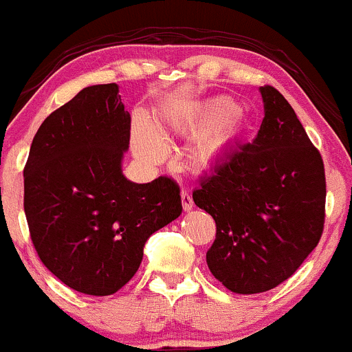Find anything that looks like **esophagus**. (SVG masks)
Listing matches in <instances>:
<instances>
[{"instance_id": "1", "label": "esophagus", "mask_w": 352, "mask_h": 352, "mask_svg": "<svg viewBox=\"0 0 352 352\" xmlns=\"http://www.w3.org/2000/svg\"><path fill=\"white\" fill-rule=\"evenodd\" d=\"M180 197H182V207L185 212L192 210V207H194V200H192V195L188 194L187 190H182V194H180Z\"/></svg>"}]
</instances>
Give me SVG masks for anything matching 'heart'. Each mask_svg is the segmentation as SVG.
I'll use <instances>...</instances> for the list:
<instances>
[{"mask_svg": "<svg viewBox=\"0 0 352 352\" xmlns=\"http://www.w3.org/2000/svg\"><path fill=\"white\" fill-rule=\"evenodd\" d=\"M234 110L235 105L232 100L217 98L214 102L207 103L199 113L177 120V126L180 130H185V132H192V130H197L199 126L211 123L206 132L200 135V138L195 144L194 157L199 165L210 164L219 153V150L237 133V120L234 117L223 118ZM138 142H140L144 152L148 153V155H158L164 150L162 137L157 132H153V130H150L148 126H140V130H138Z\"/></svg>", "mask_w": 352, "mask_h": 352, "instance_id": "b5f03b06", "label": "heart"}]
</instances>
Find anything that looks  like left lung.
Here are the masks:
<instances>
[{
	"label": "left lung",
	"instance_id": "8db88e82",
	"mask_svg": "<svg viewBox=\"0 0 352 352\" xmlns=\"http://www.w3.org/2000/svg\"><path fill=\"white\" fill-rule=\"evenodd\" d=\"M264 120L200 180L192 199L215 220L207 250L214 277L235 294H257L292 276L319 244L326 173L296 111L270 85L261 87Z\"/></svg>",
	"mask_w": 352,
	"mask_h": 352
}]
</instances>
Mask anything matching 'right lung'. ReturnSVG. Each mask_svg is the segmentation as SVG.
Here are the masks:
<instances>
[{"mask_svg": "<svg viewBox=\"0 0 352 352\" xmlns=\"http://www.w3.org/2000/svg\"><path fill=\"white\" fill-rule=\"evenodd\" d=\"M129 142L130 113L118 87L94 85L46 117L23 170L38 257L82 294L120 291L140 267L146 239L182 214L173 179L123 177Z\"/></svg>", "mask_w": 352, "mask_h": 352, "instance_id": "1", "label": "right lung"}]
</instances>
